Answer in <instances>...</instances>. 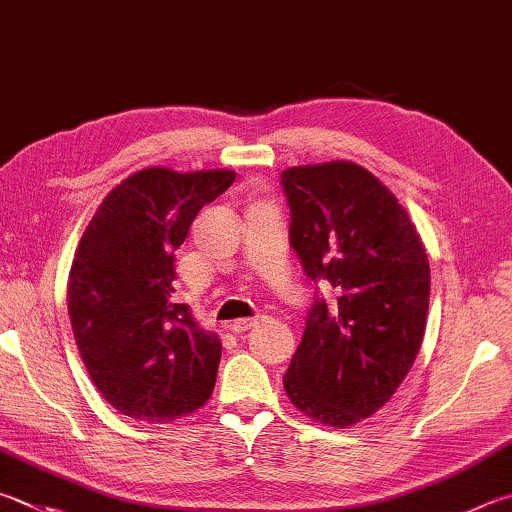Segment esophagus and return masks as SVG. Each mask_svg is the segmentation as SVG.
I'll return each mask as SVG.
<instances>
[{"mask_svg":"<svg viewBox=\"0 0 512 512\" xmlns=\"http://www.w3.org/2000/svg\"><path fill=\"white\" fill-rule=\"evenodd\" d=\"M255 327V320H248V318H241V320H235L230 324V331L232 333H246Z\"/></svg>","mask_w":512,"mask_h":512,"instance_id":"obj_1","label":"esophagus"}]
</instances>
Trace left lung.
<instances>
[{"label":"left lung","mask_w":512,"mask_h":512,"mask_svg":"<svg viewBox=\"0 0 512 512\" xmlns=\"http://www.w3.org/2000/svg\"><path fill=\"white\" fill-rule=\"evenodd\" d=\"M291 246L315 300L284 376L291 403L311 421L349 427L376 414L416 360L430 304V262L407 210L358 163L297 165L282 172Z\"/></svg>","instance_id":"8db88e82"}]
</instances>
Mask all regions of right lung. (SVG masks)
Here are the masks:
<instances>
[{
    "label": "right lung",
    "mask_w": 512,
    "mask_h": 512,
    "mask_svg": "<svg viewBox=\"0 0 512 512\" xmlns=\"http://www.w3.org/2000/svg\"><path fill=\"white\" fill-rule=\"evenodd\" d=\"M235 172L145 167L120 181L73 255L67 306L73 338L102 398L120 414L170 423L208 403L221 340L174 297V250Z\"/></svg>",
    "instance_id": "1"
}]
</instances>
